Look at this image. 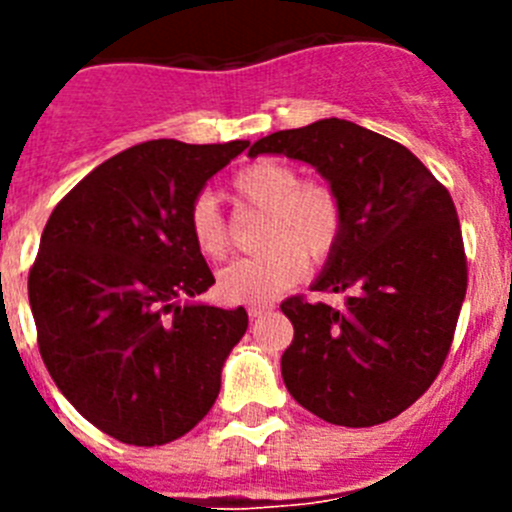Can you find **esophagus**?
<instances>
[{
  "label": "esophagus",
  "instance_id": "1",
  "mask_svg": "<svg viewBox=\"0 0 512 512\" xmlns=\"http://www.w3.org/2000/svg\"><path fill=\"white\" fill-rule=\"evenodd\" d=\"M274 310V305H248V318L251 320H256V318H261V315H266V312H271Z\"/></svg>",
  "mask_w": 512,
  "mask_h": 512
}]
</instances>
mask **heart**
I'll return each mask as SVG.
<instances>
[{
    "label": "heart",
    "mask_w": 512,
    "mask_h": 512,
    "mask_svg": "<svg viewBox=\"0 0 512 512\" xmlns=\"http://www.w3.org/2000/svg\"><path fill=\"white\" fill-rule=\"evenodd\" d=\"M230 192L238 205L264 210L259 241L264 251L233 261L217 277V292L228 302H266L300 282L307 259L320 264L336 251L346 225L338 189L325 179H300L284 161H256L235 171ZM194 248L210 261L230 251V233L210 194L194 197L187 212Z\"/></svg>",
    "instance_id": "1"
}]
</instances>
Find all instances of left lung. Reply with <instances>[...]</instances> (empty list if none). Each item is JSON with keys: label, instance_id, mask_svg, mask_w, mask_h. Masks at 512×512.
<instances>
[{"label": "left lung", "instance_id": "obj_1", "mask_svg": "<svg viewBox=\"0 0 512 512\" xmlns=\"http://www.w3.org/2000/svg\"><path fill=\"white\" fill-rule=\"evenodd\" d=\"M248 153L312 164L346 207L341 243L312 284L348 292L343 310L305 295L282 302L295 328L282 354L289 395L346 428L397 418L441 372L467 295L449 189L397 140L338 117L271 133Z\"/></svg>", "mask_w": 512, "mask_h": 512}]
</instances>
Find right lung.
I'll return each instance as SVG.
<instances>
[{"instance_id":"obj_1","label":"right lung","mask_w":512,"mask_h":512,"mask_svg":"<svg viewBox=\"0 0 512 512\" xmlns=\"http://www.w3.org/2000/svg\"><path fill=\"white\" fill-rule=\"evenodd\" d=\"M246 146L138 143L84 176L45 223L27 277L40 356L63 397L117 441L161 446L215 405L248 312L179 305L215 284L187 212Z\"/></svg>"}]
</instances>
